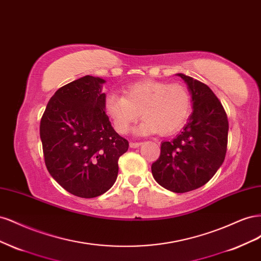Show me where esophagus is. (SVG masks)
<instances>
[{"instance_id": "1", "label": "esophagus", "mask_w": 261, "mask_h": 261, "mask_svg": "<svg viewBox=\"0 0 261 261\" xmlns=\"http://www.w3.org/2000/svg\"><path fill=\"white\" fill-rule=\"evenodd\" d=\"M139 146H141V143H133V141L132 143H129L130 148H138Z\"/></svg>"}]
</instances>
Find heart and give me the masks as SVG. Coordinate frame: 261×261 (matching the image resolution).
<instances>
[{
	"label": "heart",
	"mask_w": 261,
	"mask_h": 261,
	"mask_svg": "<svg viewBox=\"0 0 261 261\" xmlns=\"http://www.w3.org/2000/svg\"><path fill=\"white\" fill-rule=\"evenodd\" d=\"M192 99L185 86L158 81H141L124 89V96L109 93L105 110L117 133L126 134L141 117L138 135L159 133L169 136L179 130L191 113Z\"/></svg>",
	"instance_id": "obj_1"
}]
</instances>
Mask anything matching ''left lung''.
Segmentation results:
<instances>
[{
	"label": "left lung",
	"instance_id": "1",
	"mask_svg": "<svg viewBox=\"0 0 261 261\" xmlns=\"http://www.w3.org/2000/svg\"><path fill=\"white\" fill-rule=\"evenodd\" d=\"M176 75L191 92L193 113L174 139L161 144L151 172L156 183L168 191L187 193L208 183L222 165L228 122L222 105L207 85L184 74Z\"/></svg>",
	"mask_w": 261,
	"mask_h": 261
}]
</instances>
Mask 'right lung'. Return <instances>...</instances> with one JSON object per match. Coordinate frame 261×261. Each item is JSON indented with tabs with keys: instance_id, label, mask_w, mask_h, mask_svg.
<instances>
[{
	"instance_id": "obj_1",
	"label": "right lung",
	"mask_w": 261,
	"mask_h": 261,
	"mask_svg": "<svg viewBox=\"0 0 261 261\" xmlns=\"http://www.w3.org/2000/svg\"><path fill=\"white\" fill-rule=\"evenodd\" d=\"M105 83L87 75L61 87L40 122L46 169L63 188L82 198L98 197L113 186L118 158L128 149L106 113Z\"/></svg>"
}]
</instances>
